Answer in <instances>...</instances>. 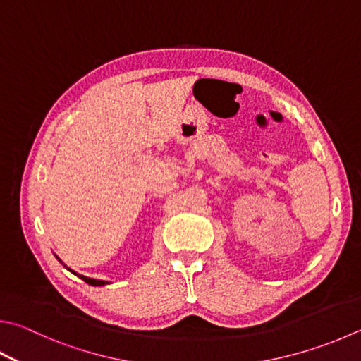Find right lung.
I'll list each match as a JSON object with an SVG mask.
<instances>
[{
  "label": "right lung",
  "mask_w": 361,
  "mask_h": 361,
  "mask_svg": "<svg viewBox=\"0 0 361 361\" xmlns=\"http://www.w3.org/2000/svg\"><path fill=\"white\" fill-rule=\"evenodd\" d=\"M61 262V260H60ZM72 271V270H71ZM74 273V271H72ZM74 274H77V273H74ZM78 278L80 279H83L85 283L87 284H90V286H104V284H109V283H106V281H99V279H91V278H87V276H82V274H77Z\"/></svg>",
  "instance_id": "add662e5"
}]
</instances>
